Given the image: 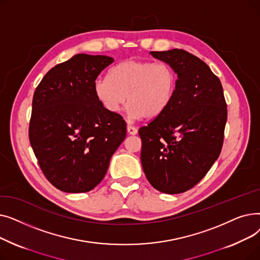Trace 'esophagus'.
<instances>
[{
  "label": "esophagus",
  "mask_w": 260,
  "mask_h": 260,
  "mask_svg": "<svg viewBox=\"0 0 260 260\" xmlns=\"http://www.w3.org/2000/svg\"><path fill=\"white\" fill-rule=\"evenodd\" d=\"M127 133L129 135H136V134L138 133V129L136 128V127H134V126H132V125H127Z\"/></svg>",
  "instance_id": "34e87169"
}]
</instances>
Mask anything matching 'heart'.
I'll use <instances>...</instances> for the list:
<instances>
[{
	"mask_svg": "<svg viewBox=\"0 0 260 260\" xmlns=\"http://www.w3.org/2000/svg\"><path fill=\"white\" fill-rule=\"evenodd\" d=\"M176 88V75L166 63L126 60L115 65L108 77L94 81L97 99L108 113L117 114L125 103L131 120L155 119L169 107Z\"/></svg>",
	"mask_w": 260,
	"mask_h": 260,
	"instance_id": "obj_1",
	"label": "heart"
}]
</instances>
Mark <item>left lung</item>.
<instances>
[{
	"label": "left lung",
	"mask_w": 260,
	"mask_h": 260,
	"mask_svg": "<svg viewBox=\"0 0 260 260\" xmlns=\"http://www.w3.org/2000/svg\"><path fill=\"white\" fill-rule=\"evenodd\" d=\"M178 79L169 107L139 129L141 163L148 182L166 194L195 186L219 157L228 118L220 80L183 49L151 51Z\"/></svg>",
	"instance_id": "1"
}]
</instances>
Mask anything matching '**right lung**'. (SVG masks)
I'll return each mask as SVG.
<instances>
[{
    "instance_id": "1",
    "label": "right lung",
    "mask_w": 260,
    "mask_h": 260,
    "mask_svg": "<svg viewBox=\"0 0 260 260\" xmlns=\"http://www.w3.org/2000/svg\"><path fill=\"white\" fill-rule=\"evenodd\" d=\"M113 62L107 56L75 54L52 67L34 93L29 141L47 180L62 192L97 186L125 139V121L108 113L93 90L95 79Z\"/></svg>"
}]
</instances>
